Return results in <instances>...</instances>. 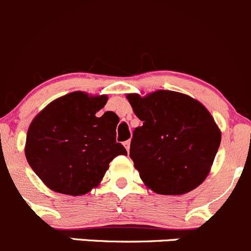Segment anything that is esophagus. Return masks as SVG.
I'll return each instance as SVG.
<instances>
[{
	"instance_id": "obj_1",
	"label": "esophagus",
	"mask_w": 251,
	"mask_h": 251,
	"mask_svg": "<svg viewBox=\"0 0 251 251\" xmlns=\"http://www.w3.org/2000/svg\"><path fill=\"white\" fill-rule=\"evenodd\" d=\"M130 144H131V141L130 140H127V141H125L124 142V146H125V149H126V151H130Z\"/></svg>"
}]
</instances>
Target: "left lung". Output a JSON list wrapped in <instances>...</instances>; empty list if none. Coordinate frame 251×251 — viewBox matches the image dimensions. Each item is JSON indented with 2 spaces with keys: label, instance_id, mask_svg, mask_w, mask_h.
<instances>
[{
  "label": "left lung",
  "instance_id": "1",
  "mask_svg": "<svg viewBox=\"0 0 251 251\" xmlns=\"http://www.w3.org/2000/svg\"><path fill=\"white\" fill-rule=\"evenodd\" d=\"M142 126L135 128L130 157L142 182L165 196H181L209 175L222 132L207 107L186 94H127Z\"/></svg>",
  "mask_w": 251,
  "mask_h": 251
}]
</instances>
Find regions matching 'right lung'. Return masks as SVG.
Segmentation results:
<instances>
[{"label": "right lung", "mask_w": 251, "mask_h": 251, "mask_svg": "<svg viewBox=\"0 0 251 251\" xmlns=\"http://www.w3.org/2000/svg\"><path fill=\"white\" fill-rule=\"evenodd\" d=\"M106 95L73 91L47 105L28 127V163L51 191L83 196L99 186L109 163L125 147L116 142L118 115L98 112Z\"/></svg>", "instance_id": "obj_1"}]
</instances>
